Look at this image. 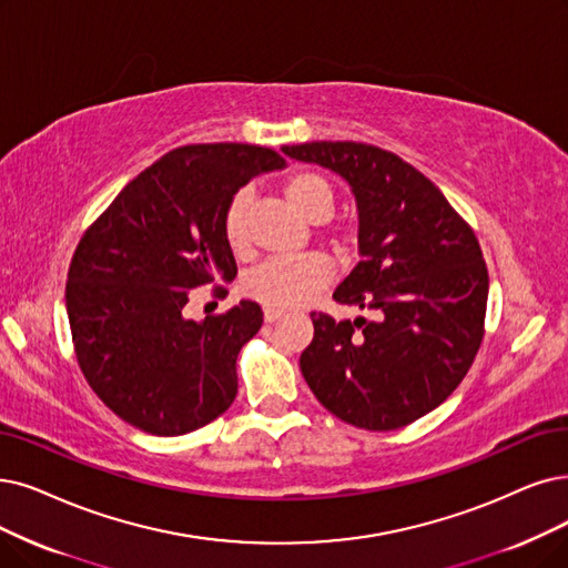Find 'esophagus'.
Segmentation results:
<instances>
[{
    "label": "esophagus",
    "mask_w": 568,
    "mask_h": 568,
    "mask_svg": "<svg viewBox=\"0 0 568 568\" xmlns=\"http://www.w3.org/2000/svg\"><path fill=\"white\" fill-rule=\"evenodd\" d=\"M284 314H286V312H284V310H277V307H263V320H265L267 324L282 320Z\"/></svg>",
    "instance_id": "34e87169"
}]
</instances>
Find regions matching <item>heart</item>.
Instances as JSON below:
<instances>
[{"instance_id": "1", "label": "heart", "mask_w": 568, "mask_h": 568, "mask_svg": "<svg viewBox=\"0 0 568 568\" xmlns=\"http://www.w3.org/2000/svg\"><path fill=\"white\" fill-rule=\"evenodd\" d=\"M284 193L288 202L310 221H324L335 207V186L331 179L314 170H298L284 181ZM252 205V191L240 189L229 200L221 216V233L225 244L235 254L246 248V212ZM328 246L335 261L347 263L358 252L356 225H337L328 233ZM326 261L320 254L277 256L267 258L254 270H248L242 280V291L267 307H293L307 293L326 282Z\"/></svg>"}]
</instances>
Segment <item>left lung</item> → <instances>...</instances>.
I'll use <instances>...</instances> for the list:
<instances>
[{"mask_svg": "<svg viewBox=\"0 0 568 568\" xmlns=\"http://www.w3.org/2000/svg\"><path fill=\"white\" fill-rule=\"evenodd\" d=\"M282 151L349 181L361 261L333 298L373 314L335 322L312 312L303 377L352 426L413 424L459 387L483 345L489 275L480 242L434 181L392 151L361 142Z\"/></svg>", "mask_w": 568, "mask_h": 568, "instance_id": "obj_1", "label": "left lung"}]
</instances>
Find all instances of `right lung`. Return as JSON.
<instances>
[{
  "label": "right lung",
  "instance_id": "obj_1",
  "mask_svg": "<svg viewBox=\"0 0 568 568\" xmlns=\"http://www.w3.org/2000/svg\"><path fill=\"white\" fill-rule=\"evenodd\" d=\"M284 168L254 144H189L140 172L88 225L64 301L79 368L113 415L153 436H184L237 396V354L263 312L240 301L193 322L191 291L231 282L221 216L248 179ZM216 286L214 293H221Z\"/></svg>",
  "mask_w": 568,
  "mask_h": 568
}]
</instances>
